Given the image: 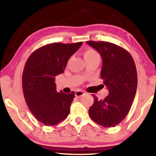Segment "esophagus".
I'll use <instances>...</instances> for the list:
<instances>
[{
    "label": "esophagus",
    "instance_id": "obj_1",
    "mask_svg": "<svg viewBox=\"0 0 156 156\" xmlns=\"http://www.w3.org/2000/svg\"><path fill=\"white\" fill-rule=\"evenodd\" d=\"M84 94V91H76L75 92V96L78 98L81 97L82 96H83Z\"/></svg>",
    "mask_w": 156,
    "mask_h": 156
}]
</instances>
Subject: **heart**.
<instances>
[{
    "label": "heart",
    "instance_id": "1",
    "mask_svg": "<svg viewBox=\"0 0 156 156\" xmlns=\"http://www.w3.org/2000/svg\"><path fill=\"white\" fill-rule=\"evenodd\" d=\"M96 56H99V55H98V53L95 50H92V49H87L84 52V59H91Z\"/></svg>",
    "mask_w": 156,
    "mask_h": 156
}]
</instances>
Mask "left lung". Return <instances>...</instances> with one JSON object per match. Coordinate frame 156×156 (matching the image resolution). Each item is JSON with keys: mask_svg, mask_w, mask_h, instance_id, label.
I'll return each mask as SVG.
<instances>
[{"mask_svg": "<svg viewBox=\"0 0 156 156\" xmlns=\"http://www.w3.org/2000/svg\"><path fill=\"white\" fill-rule=\"evenodd\" d=\"M87 43L101 55V78L108 90L104 99L92 94L94 101L89 109V116L102 126L114 127L127 116L135 97L138 84L135 62L128 51L115 44L103 41Z\"/></svg>", "mask_w": 156, "mask_h": 156, "instance_id": "left-lung-1", "label": "left lung"}]
</instances>
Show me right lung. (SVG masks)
Masks as SVG:
<instances>
[{"mask_svg": "<svg viewBox=\"0 0 156 156\" xmlns=\"http://www.w3.org/2000/svg\"><path fill=\"white\" fill-rule=\"evenodd\" d=\"M82 42L52 43L33 52L25 63L23 90L27 105L40 122L55 126L67 118L75 94L56 91L55 76L63 73L67 62Z\"/></svg>", "mask_w": 156, "mask_h": 156, "instance_id": "right-lung-1", "label": "right lung"}]
</instances>
